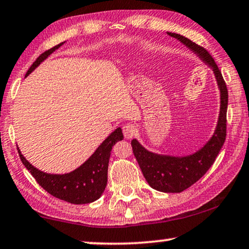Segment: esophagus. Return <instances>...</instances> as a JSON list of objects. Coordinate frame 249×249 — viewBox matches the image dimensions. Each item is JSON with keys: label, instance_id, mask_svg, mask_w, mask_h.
<instances>
[{"label": "esophagus", "instance_id": "esophagus-1", "mask_svg": "<svg viewBox=\"0 0 249 249\" xmlns=\"http://www.w3.org/2000/svg\"><path fill=\"white\" fill-rule=\"evenodd\" d=\"M137 129L136 126L134 124H125L123 126V134L125 136V139H132L133 136L136 134Z\"/></svg>", "mask_w": 249, "mask_h": 249}]
</instances>
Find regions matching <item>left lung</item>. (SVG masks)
I'll return each instance as SVG.
<instances>
[{"label": "left lung", "instance_id": "obj_1", "mask_svg": "<svg viewBox=\"0 0 249 249\" xmlns=\"http://www.w3.org/2000/svg\"><path fill=\"white\" fill-rule=\"evenodd\" d=\"M168 35L182 42L196 54H198L202 61L211 67L220 90V112L216 129L213 137L196 153L187 157L162 155L147 151L135 139L131 142L133 153L147 183L158 191L178 194L191 187L200 178L205 176L224 145L227 128L228 90L221 71L205 48L178 33L168 32Z\"/></svg>", "mask_w": 249, "mask_h": 249}]
</instances>
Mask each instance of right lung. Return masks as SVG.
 <instances>
[{"label":"right lung","instance_id":"1","mask_svg":"<svg viewBox=\"0 0 249 249\" xmlns=\"http://www.w3.org/2000/svg\"><path fill=\"white\" fill-rule=\"evenodd\" d=\"M62 44L64 42L59 43L58 46L40 54L30 67L25 77L31 73L44 59L48 58V55H50ZM123 139L124 136L121 127L116 128L98 146L94 154L86 162L83 163L79 168L73 170L72 172L65 174H50L40 171L25 160L18 148V152L25 168L29 170L36 182L41 185L48 194L53 196L54 198L73 203V205H84V203L94 202L101 198L107 184V171H108L110 151L118 141Z\"/></svg>","mask_w":249,"mask_h":249}]
</instances>
